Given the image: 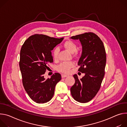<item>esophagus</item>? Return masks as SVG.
Segmentation results:
<instances>
[{"label": "esophagus", "mask_w": 127, "mask_h": 127, "mask_svg": "<svg viewBox=\"0 0 127 127\" xmlns=\"http://www.w3.org/2000/svg\"><path fill=\"white\" fill-rule=\"evenodd\" d=\"M67 76V75H65V74H62V77L63 78H65V77H66Z\"/></svg>", "instance_id": "1"}]
</instances>
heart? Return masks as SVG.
I'll return each mask as SVG.
<instances>
[{
	"instance_id": "b5f03b06",
	"label": "heart",
	"mask_w": 127,
	"mask_h": 127,
	"mask_svg": "<svg viewBox=\"0 0 127 127\" xmlns=\"http://www.w3.org/2000/svg\"><path fill=\"white\" fill-rule=\"evenodd\" d=\"M64 47L68 51L72 53H74L77 48V46L75 42L72 40H66L63 43ZM60 49L58 48H56L54 49L53 54L54 60H58L59 58V53ZM74 64L73 62L63 63L61 64L58 66V70L59 72L63 73H67L69 69L74 66Z\"/></svg>"
}]
</instances>
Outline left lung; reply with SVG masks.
Masks as SVG:
<instances>
[{"label":"left lung","mask_w":127,"mask_h":127,"mask_svg":"<svg viewBox=\"0 0 127 127\" xmlns=\"http://www.w3.org/2000/svg\"><path fill=\"white\" fill-rule=\"evenodd\" d=\"M79 39L82 46V52L78 65V71L85 73L79 79L74 75V85L71 88L74 99L81 103L90 101L100 88L104 74L106 56L102 40L95 34L85 33L71 37Z\"/></svg>","instance_id":"obj_1"}]
</instances>
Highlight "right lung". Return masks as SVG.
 Listing matches in <instances>:
<instances>
[{
  "instance_id": "right-lung-1",
  "label": "right lung",
  "mask_w": 127,
  "mask_h": 127,
  "mask_svg": "<svg viewBox=\"0 0 127 127\" xmlns=\"http://www.w3.org/2000/svg\"><path fill=\"white\" fill-rule=\"evenodd\" d=\"M63 39L35 34L28 38L22 46L19 65L23 84L28 95L36 103L50 101L56 84L61 80L58 73L47 79L44 74L49 64L53 62L51 51Z\"/></svg>"
}]
</instances>
